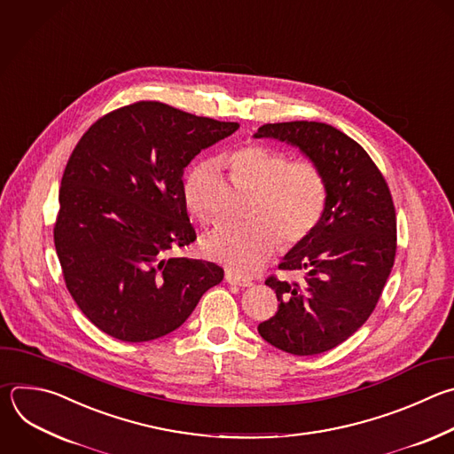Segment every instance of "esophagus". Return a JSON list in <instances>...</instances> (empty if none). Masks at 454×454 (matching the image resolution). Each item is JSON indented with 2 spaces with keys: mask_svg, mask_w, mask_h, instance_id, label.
<instances>
[{
  "mask_svg": "<svg viewBox=\"0 0 454 454\" xmlns=\"http://www.w3.org/2000/svg\"><path fill=\"white\" fill-rule=\"evenodd\" d=\"M226 281L228 283H231V285H239V286H251L253 285V281L251 279H247V278H242V276H239V274H235V272H226Z\"/></svg>",
  "mask_w": 454,
  "mask_h": 454,
  "instance_id": "esophagus-1",
  "label": "esophagus"
}]
</instances>
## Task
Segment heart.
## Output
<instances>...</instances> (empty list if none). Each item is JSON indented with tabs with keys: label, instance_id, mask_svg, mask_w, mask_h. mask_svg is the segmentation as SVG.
<instances>
[{
	"label": "heart",
	"instance_id": "obj_1",
	"mask_svg": "<svg viewBox=\"0 0 454 454\" xmlns=\"http://www.w3.org/2000/svg\"><path fill=\"white\" fill-rule=\"evenodd\" d=\"M233 178L254 192L249 215L239 224H217L203 239L205 253L235 272L260 269L278 249L295 247L317 228L328 200L326 178L309 159L288 160L285 151L249 142L226 157ZM214 162L196 164L184 182V200L192 215L208 219L207 189Z\"/></svg>",
	"mask_w": 454,
	"mask_h": 454
}]
</instances>
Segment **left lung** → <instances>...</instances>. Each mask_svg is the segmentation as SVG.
<instances>
[{"mask_svg": "<svg viewBox=\"0 0 454 454\" xmlns=\"http://www.w3.org/2000/svg\"><path fill=\"white\" fill-rule=\"evenodd\" d=\"M254 137L299 147L326 178L328 200L317 228L278 265L305 278L269 276L265 285L279 305L258 325L262 339L285 353L319 355L348 340L378 305L397 247L392 194L367 151L326 122L263 124Z\"/></svg>", "mask_w": 454, "mask_h": 454, "instance_id": "8db88e82", "label": "left lung"}]
</instances>
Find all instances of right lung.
I'll list each match as a JSON object with an SVG mask.
<instances>
[{
	"label": "right lung",
	"instance_id": "add662e5",
	"mask_svg": "<svg viewBox=\"0 0 454 454\" xmlns=\"http://www.w3.org/2000/svg\"><path fill=\"white\" fill-rule=\"evenodd\" d=\"M237 122L137 101L99 117L69 157L53 228L66 286L83 316L122 342L180 328L224 270L168 258L196 240L184 171Z\"/></svg>",
	"mask_w": 454,
	"mask_h": 454
}]
</instances>
